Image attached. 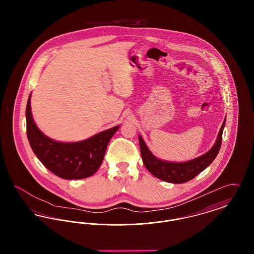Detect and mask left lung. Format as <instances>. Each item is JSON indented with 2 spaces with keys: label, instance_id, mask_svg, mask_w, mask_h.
Returning <instances> with one entry per match:
<instances>
[{
  "label": "left lung",
  "instance_id": "obj_1",
  "mask_svg": "<svg viewBox=\"0 0 254 254\" xmlns=\"http://www.w3.org/2000/svg\"><path fill=\"white\" fill-rule=\"evenodd\" d=\"M225 125L226 118L219 130L215 144L207 152L187 162H169L154 156L145 145L142 136L139 135L141 155L145 168L153 176L168 183L183 184L190 181L206 169L217 156L222 144V135Z\"/></svg>",
  "mask_w": 254,
  "mask_h": 254
}]
</instances>
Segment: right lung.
Masks as SVG:
<instances>
[{
    "label": "right lung",
    "instance_id": "1",
    "mask_svg": "<svg viewBox=\"0 0 254 254\" xmlns=\"http://www.w3.org/2000/svg\"><path fill=\"white\" fill-rule=\"evenodd\" d=\"M31 94L25 109L26 133L29 145L42 164L65 180L84 179L93 175L105 157L110 139L120 126L113 127L79 142L55 141L42 132L31 113Z\"/></svg>",
    "mask_w": 254,
    "mask_h": 254
}]
</instances>
